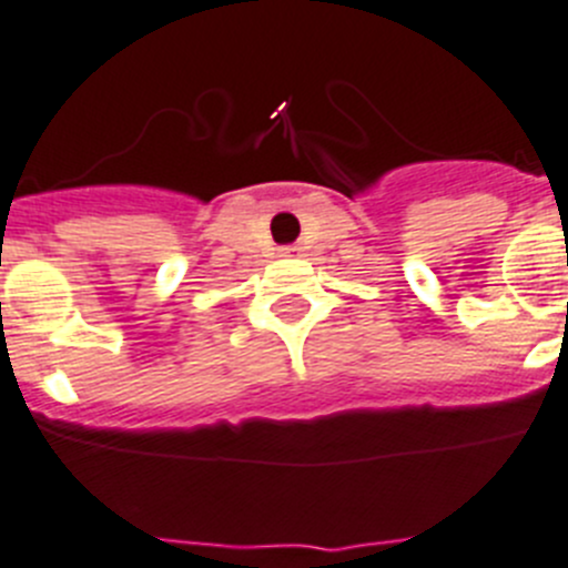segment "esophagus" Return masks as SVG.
<instances>
[{
  "mask_svg": "<svg viewBox=\"0 0 568 568\" xmlns=\"http://www.w3.org/2000/svg\"><path fill=\"white\" fill-rule=\"evenodd\" d=\"M296 252H300V248H296V246H285L283 252H280V254H283V257H294Z\"/></svg>",
  "mask_w": 568,
  "mask_h": 568,
  "instance_id": "esophagus-1",
  "label": "esophagus"
}]
</instances>
